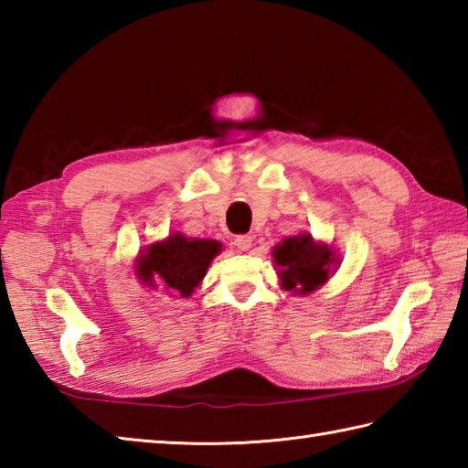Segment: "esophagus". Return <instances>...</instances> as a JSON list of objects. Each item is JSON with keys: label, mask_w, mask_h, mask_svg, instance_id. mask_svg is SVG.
I'll return each instance as SVG.
<instances>
[{"label": "esophagus", "mask_w": 468, "mask_h": 468, "mask_svg": "<svg viewBox=\"0 0 468 468\" xmlns=\"http://www.w3.org/2000/svg\"><path fill=\"white\" fill-rule=\"evenodd\" d=\"M251 241H253V237H250V235H237L235 239H233V243L237 245V250H239V251L250 250Z\"/></svg>", "instance_id": "obj_1"}]
</instances>
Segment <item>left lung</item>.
Listing matches in <instances>:
<instances>
[{"mask_svg":"<svg viewBox=\"0 0 468 468\" xmlns=\"http://www.w3.org/2000/svg\"><path fill=\"white\" fill-rule=\"evenodd\" d=\"M271 255L282 290L292 295L317 292L340 265V255H335L332 245L315 241L310 233L285 237L273 247Z\"/></svg>","mask_w":468,"mask_h":468,"instance_id":"8db88e82","label":"left lung"}]
</instances>
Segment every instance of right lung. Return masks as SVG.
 Listing matches in <instances>:
<instances>
[{
    "label": "right lung",
    "instance_id": "add662e5",
    "mask_svg": "<svg viewBox=\"0 0 468 468\" xmlns=\"http://www.w3.org/2000/svg\"><path fill=\"white\" fill-rule=\"evenodd\" d=\"M221 251L223 245L215 239L171 233L136 255L134 275L148 290L163 285L171 297H191Z\"/></svg>",
    "mask_w": 468,
    "mask_h": 468
}]
</instances>
